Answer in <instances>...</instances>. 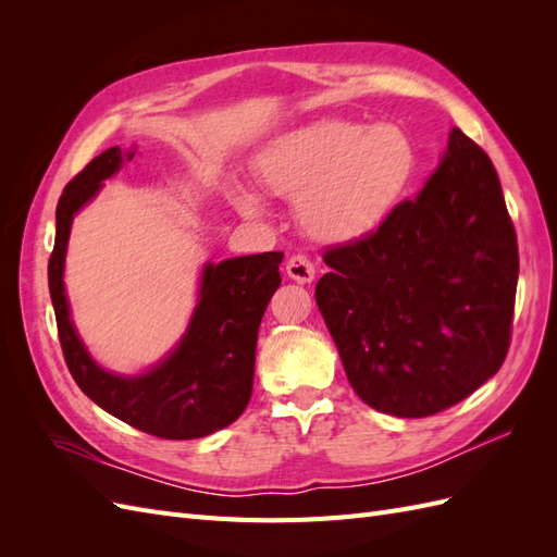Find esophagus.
<instances>
[{"instance_id": "34e87169", "label": "esophagus", "mask_w": 557, "mask_h": 557, "mask_svg": "<svg viewBox=\"0 0 557 557\" xmlns=\"http://www.w3.org/2000/svg\"><path fill=\"white\" fill-rule=\"evenodd\" d=\"M285 272H288V276L293 281H297V283H309L315 276V267H313V262L307 256H301V252H297V256H293L288 260V264H285Z\"/></svg>"}]
</instances>
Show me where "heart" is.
I'll return each mask as SVG.
<instances>
[{"instance_id":"b5f03b06","label":"heart","mask_w":557,"mask_h":557,"mask_svg":"<svg viewBox=\"0 0 557 557\" xmlns=\"http://www.w3.org/2000/svg\"><path fill=\"white\" fill-rule=\"evenodd\" d=\"M416 170V148L399 125L364 127L323 121L269 144L256 178L269 195L299 201V221L320 242H356L395 211ZM244 213H260V197L234 190Z\"/></svg>"}]
</instances>
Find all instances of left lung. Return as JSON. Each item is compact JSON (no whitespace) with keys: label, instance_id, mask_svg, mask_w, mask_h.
<instances>
[{"label":"left lung","instance_id":"8db88e82","mask_svg":"<svg viewBox=\"0 0 557 557\" xmlns=\"http://www.w3.org/2000/svg\"><path fill=\"white\" fill-rule=\"evenodd\" d=\"M315 301L369 407L425 418L497 374L511 344L518 239L493 160L455 127L413 199L327 246Z\"/></svg>","mask_w":557,"mask_h":557}]
</instances>
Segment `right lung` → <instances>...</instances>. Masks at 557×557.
Instances as JSON below:
<instances>
[{
	"instance_id": "add662e5",
	"label": "right lung",
	"mask_w": 557,
	"mask_h": 557,
	"mask_svg": "<svg viewBox=\"0 0 557 557\" xmlns=\"http://www.w3.org/2000/svg\"><path fill=\"white\" fill-rule=\"evenodd\" d=\"M121 162V148L104 150L66 183L58 201L48 290L62 356L81 391L123 423L160 440H199L234 423L246 409L252 393L260 320L281 285L283 252L272 250L207 264L197 311L172 356L144 376L125 379L104 372L76 336L62 288V267L74 213L95 197Z\"/></svg>"
}]
</instances>
